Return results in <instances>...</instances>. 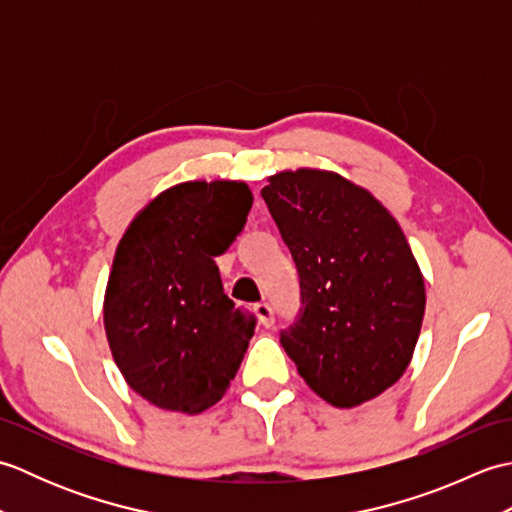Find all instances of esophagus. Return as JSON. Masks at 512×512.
Returning a JSON list of instances; mask_svg holds the SVG:
<instances>
[{"mask_svg":"<svg viewBox=\"0 0 512 512\" xmlns=\"http://www.w3.org/2000/svg\"><path fill=\"white\" fill-rule=\"evenodd\" d=\"M255 314H257L259 323L266 325V328H270V325L275 323V310L270 308V303H266V301L255 303Z\"/></svg>","mask_w":512,"mask_h":512,"instance_id":"obj_1","label":"esophagus"}]
</instances>
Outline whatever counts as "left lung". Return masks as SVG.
Wrapping results in <instances>:
<instances>
[{"label":"left lung","mask_w":512,"mask_h":512,"mask_svg":"<svg viewBox=\"0 0 512 512\" xmlns=\"http://www.w3.org/2000/svg\"><path fill=\"white\" fill-rule=\"evenodd\" d=\"M262 198L295 259L301 308L281 345L312 391L350 409L405 374L424 317V279L405 233L339 173L281 171Z\"/></svg>","instance_id":"1"}]
</instances>
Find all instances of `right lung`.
Listing matches in <instances>:
<instances>
[{
	"label": "right lung",
	"mask_w": 512,
	"mask_h": 512,
	"mask_svg": "<svg viewBox=\"0 0 512 512\" xmlns=\"http://www.w3.org/2000/svg\"><path fill=\"white\" fill-rule=\"evenodd\" d=\"M244 182H182L162 191L118 242L103 319L127 385L151 405L200 413L235 378L255 314L224 295L215 257L246 224Z\"/></svg>",
	"instance_id": "add662e5"
}]
</instances>
